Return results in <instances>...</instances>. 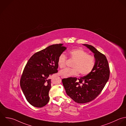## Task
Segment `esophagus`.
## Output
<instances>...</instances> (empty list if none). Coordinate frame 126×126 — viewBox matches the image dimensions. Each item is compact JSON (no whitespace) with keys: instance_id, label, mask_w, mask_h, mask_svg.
Listing matches in <instances>:
<instances>
[{"instance_id":"esophagus-1","label":"esophagus","mask_w":126,"mask_h":126,"mask_svg":"<svg viewBox=\"0 0 126 126\" xmlns=\"http://www.w3.org/2000/svg\"><path fill=\"white\" fill-rule=\"evenodd\" d=\"M61 78H63V77H61Z\"/></svg>"}]
</instances>
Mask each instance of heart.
<instances>
[{
    "mask_svg": "<svg viewBox=\"0 0 126 126\" xmlns=\"http://www.w3.org/2000/svg\"><path fill=\"white\" fill-rule=\"evenodd\" d=\"M70 57L75 60L72 65L73 68H65L60 72L63 77L68 78L78 75L79 73L82 76L87 75L93 70L95 65V57L82 48H78L69 51ZM67 56L61 54L58 58L57 64L60 69L66 67Z\"/></svg>",
    "mask_w": 126,
    "mask_h": 126,
    "instance_id": "1",
    "label": "heart"
}]
</instances>
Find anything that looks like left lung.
<instances>
[{"label":"left lung","instance_id":"8db88e82","mask_svg":"<svg viewBox=\"0 0 126 126\" xmlns=\"http://www.w3.org/2000/svg\"><path fill=\"white\" fill-rule=\"evenodd\" d=\"M83 45L94 53L95 65L93 70L90 74L80 79L70 77L62 80L67 94L79 104L94 100L104 89L110 75L106 56L93 46Z\"/></svg>","mask_w":126,"mask_h":126}]
</instances>
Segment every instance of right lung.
Wrapping results in <instances>:
<instances>
[{"mask_svg":"<svg viewBox=\"0 0 126 126\" xmlns=\"http://www.w3.org/2000/svg\"><path fill=\"white\" fill-rule=\"evenodd\" d=\"M63 45H52L34 53L24 68L20 85L26 100L33 107L42 108L49 102L48 77L58 72V57L66 49Z\"/></svg>","mask_w":126,"mask_h":126,"instance_id":"obj_1","label":"right lung"}]
</instances>
